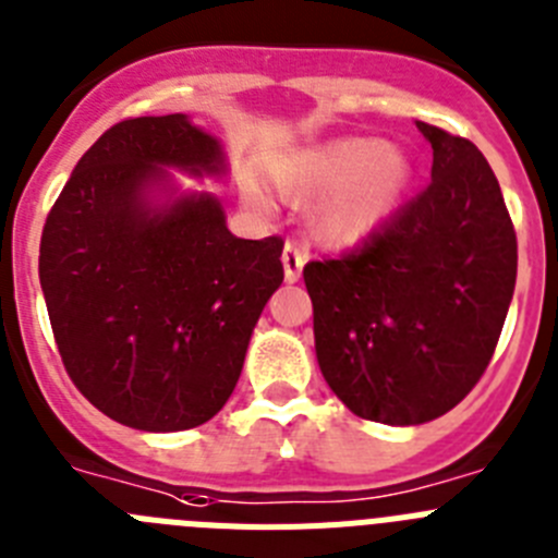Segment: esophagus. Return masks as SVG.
<instances>
[{"mask_svg":"<svg viewBox=\"0 0 558 558\" xmlns=\"http://www.w3.org/2000/svg\"><path fill=\"white\" fill-rule=\"evenodd\" d=\"M305 258H308V255H305L303 244H300L298 239H289L283 247V269H286V280H289V283H298L300 280Z\"/></svg>","mask_w":558,"mask_h":558,"instance_id":"34e87169","label":"esophagus"}]
</instances>
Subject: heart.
Here are the masks:
<instances>
[{
	"mask_svg": "<svg viewBox=\"0 0 558 558\" xmlns=\"http://www.w3.org/2000/svg\"><path fill=\"white\" fill-rule=\"evenodd\" d=\"M409 183V163L373 138H344L291 158L278 169L280 192L294 203L333 197L319 210V230L333 242H353L373 230ZM253 203L260 194L250 192Z\"/></svg>",
	"mask_w": 558,
	"mask_h": 558,
	"instance_id": "1",
	"label": "heart"
}]
</instances>
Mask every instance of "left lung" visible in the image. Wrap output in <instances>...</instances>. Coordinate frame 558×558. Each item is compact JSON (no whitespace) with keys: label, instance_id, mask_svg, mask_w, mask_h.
<instances>
[{"label":"left lung","instance_id":"obj_1","mask_svg":"<svg viewBox=\"0 0 558 558\" xmlns=\"http://www.w3.org/2000/svg\"><path fill=\"white\" fill-rule=\"evenodd\" d=\"M430 183L359 247L308 260L316 361L361 420L420 425L473 391L498 348L517 280V233L473 142L416 122Z\"/></svg>","mask_w":558,"mask_h":558}]
</instances>
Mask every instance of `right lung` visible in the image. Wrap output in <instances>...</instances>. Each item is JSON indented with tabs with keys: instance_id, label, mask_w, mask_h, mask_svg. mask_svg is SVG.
I'll return each instance as SVG.
<instances>
[{
	"instance_id": "1",
	"label": "right lung",
	"mask_w": 558,
	"mask_h": 558,
	"mask_svg": "<svg viewBox=\"0 0 558 558\" xmlns=\"http://www.w3.org/2000/svg\"><path fill=\"white\" fill-rule=\"evenodd\" d=\"M160 167L222 172V149L183 113L105 130L49 210L38 275L83 398L130 428L185 430L235 389L250 333L283 283V239H235L210 194L149 208Z\"/></svg>"
}]
</instances>
